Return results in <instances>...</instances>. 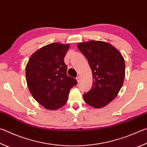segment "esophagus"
<instances>
[{
    "label": "esophagus",
    "mask_w": 147,
    "mask_h": 147,
    "mask_svg": "<svg viewBox=\"0 0 147 147\" xmlns=\"http://www.w3.org/2000/svg\"><path fill=\"white\" fill-rule=\"evenodd\" d=\"M76 80H77V82L78 83H79V82H80V81H81V78H80V76H77L76 77Z\"/></svg>",
    "instance_id": "obj_1"
}]
</instances>
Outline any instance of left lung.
Listing matches in <instances>:
<instances>
[{
    "instance_id": "8db88e82",
    "label": "left lung",
    "mask_w": 147,
    "mask_h": 147,
    "mask_svg": "<svg viewBox=\"0 0 147 147\" xmlns=\"http://www.w3.org/2000/svg\"><path fill=\"white\" fill-rule=\"evenodd\" d=\"M78 48L87 59L93 77L91 89L84 94V100L94 108L103 107L116 97L123 84L124 58L118 49L105 42H82Z\"/></svg>"
}]
</instances>
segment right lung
Listing matches in <instances>:
<instances>
[{
	"label": "right lung",
	"mask_w": 147,
	"mask_h": 147,
	"mask_svg": "<svg viewBox=\"0 0 147 147\" xmlns=\"http://www.w3.org/2000/svg\"><path fill=\"white\" fill-rule=\"evenodd\" d=\"M69 44L53 43L36 51L26 67L29 91L47 109L56 110L66 103L69 90L77 81L67 75L64 57Z\"/></svg>",
	"instance_id": "1"
}]
</instances>
